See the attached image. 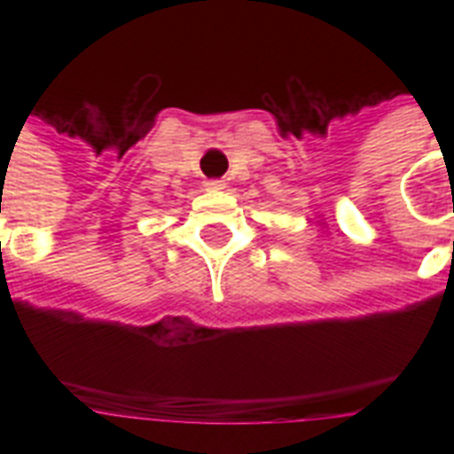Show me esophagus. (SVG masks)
<instances>
[{
	"label": "esophagus",
	"instance_id": "1",
	"mask_svg": "<svg viewBox=\"0 0 454 454\" xmlns=\"http://www.w3.org/2000/svg\"><path fill=\"white\" fill-rule=\"evenodd\" d=\"M226 188V181H221V178H209L205 181V191H223Z\"/></svg>",
	"mask_w": 454,
	"mask_h": 454
}]
</instances>
